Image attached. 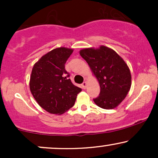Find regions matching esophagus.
Here are the masks:
<instances>
[{"label": "esophagus", "instance_id": "obj_1", "mask_svg": "<svg viewBox=\"0 0 158 158\" xmlns=\"http://www.w3.org/2000/svg\"><path fill=\"white\" fill-rule=\"evenodd\" d=\"M87 85H88V83H87V81H84V82L81 84V87H82L83 89H85V88H87Z\"/></svg>", "mask_w": 158, "mask_h": 158}]
</instances>
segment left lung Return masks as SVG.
Listing matches in <instances>:
<instances>
[{
  "label": "left lung",
  "instance_id": "left-lung-1",
  "mask_svg": "<svg viewBox=\"0 0 158 158\" xmlns=\"http://www.w3.org/2000/svg\"><path fill=\"white\" fill-rule=\"evenodd\" d=\"M79 54L89 65L100 86L99 97L94 99L97 106L113 109L126 98L131 85L128 66L114 50L101 45L98 48H85Z\"/></svg>",
  "mask_w": 158,
  "mask_h": 158
}]
</instances>
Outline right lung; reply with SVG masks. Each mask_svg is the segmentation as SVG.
<instances>
[{"label": "right lung", "mask_w": 158, "mask_h": 158, "mask_svg": "<svg viewBox=\"0 0 158 158\" xmlns=\"http://www.w3.org/2000/svg\"><path fill=\"white\" fill-rule=\"evenodd\" d=\"M73 50L58 48L41 56L32 68L30 89L36 102L52 114H64L73 106L81 91L69 79L64 64Z\"/></svg>", "instance_id": "obj_1"}]
</instances>
